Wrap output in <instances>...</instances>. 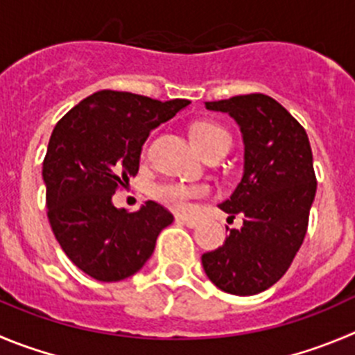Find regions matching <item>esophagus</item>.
<instances>
[{"instance_id": "1", "label": "esophagus", "mask_w": 355, "mask_h": 355, "mask_svg": "<svg viewBox=\"0 0 355 355\" xmlns=\"http://www.w3.org/2000/svg\"><path fill=\"white\" fill-rule=\"evenodd\" d=\"M177 220H178V223L185 224V226H187V227H196V226H198V220H196V218L185 217V215H177Z\"/></svg>"}]
</instances>
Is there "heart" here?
<instances>
[{
  "instance_id": "1",
  "label": "heart",
  "mask_w": 355,
  "mask_h": 355,
  "mask_svg": "<svg viewBox=\"0 0 355 355\" xmlns=\"http://www.w3.org/2000/svg\"><path fill=\"white\" fill-rule=\"evenodd\" d=\"M191 138H193L194 145L200 152H203L208 145L215 144L220 138H230L227 131L220 125L214 124V122H200L191 131ZM231 140V138H230ZM155 200L164 203L166 207L173 208L178 211H187L193 207L194 200L205 196L207 189L203 185H191L182 184V182H164V184H157L152 189Z\"/></svg>"
}]
</instances>
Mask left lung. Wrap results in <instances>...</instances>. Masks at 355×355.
Wrapping results in <instances>:
<instances>
[{
	"instance_id": "left-lung-1",
	"label": "left lung",
	"mask_w": 355,
	"mask_h": 355,
	"mask_svg": "<svg viewBox=\"0 0 355 355\" xmlns=\"http://www.w3.org/2000/svg\"><path fill=\"white\" fill-rule=\"evenodd\" d=\"M227 114L243 140V177L220 210L243 215L223 247L201 256L203 270L224 293L252 296L289 270L308 227L317 191L313 155L303 125L266 94L207 101Z\"/></svg>"
}]
</instances>
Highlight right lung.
Listing matches in <instances>:
<instances>
[{
    "label": "right lung",
    "instance_id": "1",
    "mask_svg": "<svg viewBox=\"0 0 355 355\" xmlns=\"http://www.w3.org/2000/svg\"><path fill=\"white\" fill-rule=\"evenodd\" d=\"M187 99L98 91L55 124L43 161L49 223L66 256L99 282H119L144 268L173 215L155 201L138 211L115 208L112 196L129 185L152 129L170 121Z\"/></svg>",
    "mask_w": 355,
    "mask_h": 355
}]
</instances>
